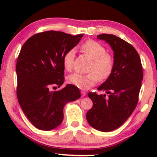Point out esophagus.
I'll return each instance as SVG.
<instances>
[{
    "label": "esophagus",
    "mask_w": 157,
    "mask_h": 157,
    "mask_svg": "<svg viewBox=\"0 0 157 157\" xmlns=\"http://www.w3.org/2000/svg\"><path fill=\"white\" fill-rule=\"evenodd\" d=\"M81 95H82V96H85L86 95V92L84 91H81Z\"/></svg>",
    "instance_id": "34e87169"
}]
</instances>
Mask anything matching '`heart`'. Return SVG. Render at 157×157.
I'll list each match as a JSON object with an SVG mask.
<instances>
[{
	"label": "heart",
	"mask_w": 157,
	"mask_h": 157,
	"mask_svg": "<svg viewBox=\"0 0 157 157\" xmlns=\"http://www.w3.org/2000/svg\"><path fill=\"white\" fill-rule=\"evenodd\" d=\"M81 49L88 57L92 60L87 74L74 73L68 77V82L78 87L86 90L95 85L99 78L101 80L108 78L112 74L114 61L112 56L106 53L105 47L94 40H88L81 46ZM75 57L74 49L68 51L63 56L64 68L70 71L73 68Z\"/></svg>",
	"instance_id": "heart-1"
}]
</instances>
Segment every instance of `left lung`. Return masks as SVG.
I'll return each mask as SVG.
<instances>
[{"instance_id": "obj_1", "label": "left lung", "mask_w": 157, "mask_h": 157, "mask_svg": "<svg viewBox=\"0 0 157 157\" xmlns=\"http://www.w3.org/2000/svg\"><path fill=\"white\" fill-rule=\"evenodd\" d=\"M97 38L111 46L114 65L111 76L97 89L106 94H88L93 106L86 119L95 129L109 132L120 127L136 108L143 79L142 66L136 49L125 40L111 34H101Z\"/></svg>"}]
</instances>
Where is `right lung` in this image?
<instances>
[{
	"label": "right lung",
	"instance_id": "add662e5",
	"mask_svg": "<svg viewBox=\"0 0 157 157\" xmlns=\"http://www.w3.org/2000/svg\"><path fill=\"white\" fill-rule=\"evenodd\" d=\"M83 34L71 36L60 31H46L28 39L16 63L17 97L28 119L38 129L50 131L62 123L65 105L81 97L76 86L64 82L63 56L78 44Z\"/></svg>",
	"mask_w": 157,
	"mask_h": 157
}]
</instances>
